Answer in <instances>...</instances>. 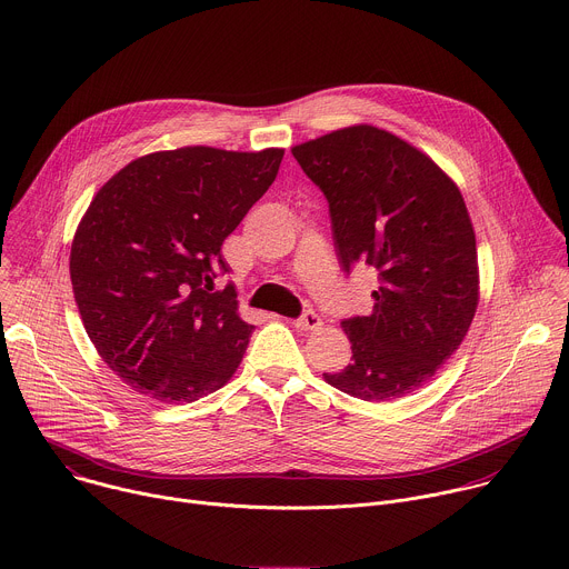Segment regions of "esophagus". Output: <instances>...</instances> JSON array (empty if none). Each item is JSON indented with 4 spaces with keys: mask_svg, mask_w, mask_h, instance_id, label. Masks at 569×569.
<instances>
[{
    "mask_svg": "<svg viewBox=\"0 0 569 569\" xmlns=\"http://www.w3.org/2000/svg\"><path fill=\"white\" fill-rule=\"evenodd\" d=\"M295 327L301 331H317L321 329V319L315 310H306L299 319H295Z\"/></svg>",
    "mask_w": 569,
    "mask_h": 569,
    "instance_id": "1",
    "label": "esophagus"
}]
</instances>
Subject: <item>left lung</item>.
<instances>
[{
	"label": "left lung",
	"instance_id": "left-lung-1",
	"mask_svg": "<svg viewBox=\"0 0 569 569\" xmlns=\"http://www.w3.org/2000/svg\"><path fill=\"white\" fill-rule=\"evenodd\" d=\"M292 154L329 200L345 272L369 266L380 283L373 310L342 321L351 365L323 380L371 402L419 389L459 349L479 299L475 231L457 184L373 126L310 139Z\"/></svg>",
	"mask_w": 569,
	"mask_h": 569
}]
</instances>
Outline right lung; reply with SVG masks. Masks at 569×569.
<instances>
[{
  "label": "right lung",
  "mask_w": 569,
  "mask_h": 569,
  "mask_svg": "<svg viewBox=\"0 0 569 569\" xmlns=\"http://www.w3.org/2000/svg\"><path fill=\"white\" fill-rule=\"evenodd\" d=\"M283 148L187 146L112 176L80 220L73 299L103 362L134 391L193 402L238 369L254 331L238 317L222 242L270 189Z\"/></svg>",
  "instance_id": "right-lung-1"
}]
</instances>
